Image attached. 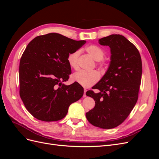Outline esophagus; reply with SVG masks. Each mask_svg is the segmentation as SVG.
<instances>
[{"label": "esophagus", "instance_id": "obj_1", "mask_svg": "<svg viewBox=\"0 0 159 159\" xmlns=\"http://www.w3.org/2000/svg\"><path fill=\"white\" fill-rule=\"evenodd\" d=\"M86 91H87V89H84V95H83L84 98H85V97H86Z\"/></svg>", "mask_w": 159, "mask_h": 159}]
</instances>
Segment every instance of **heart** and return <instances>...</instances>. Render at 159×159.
Listing matches in <instances>:
<instances>
[{
    "label": "heart",
    "instance_id": "b5f03b06",
    "mask_svg": "<svg viewBox=\"0 0 159 159\" xmlns=\"http://www.w3.org/2000/svg\"><path fill=\"white\" fill-rule=\"evenodd\" d=\"M86 51L95 61H101L103 59L105 52L102 48L96 45H90L86 48ZM80 50H78L72 52L68 54L67 60L71 68L78 70L79 57ZM103 65V64H102ZM100 78V74L98 71L92 70L90 71H80L72 76L74 81L78 82L85 88H89L94 85Z\"/></svg>",
    "mask_w": 159,
    "mask_h": 159
}]
</instances>
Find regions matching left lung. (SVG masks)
Instances as JSON below:
<instances>
[{
	"label": "left lung",
	"instance_id": "1",
	"mask_svg": "<svg viewBox=\"0 0 159 159\" xmlns=\"http://www.w3.org/2000/svg\"><path fill=\"white\" fill-rule=\"evenodd\" d=\"M99 43L109 46L111 61L106 73L94 85L99 92H86L95 105L85 116L93 125L109 129L121 124L137 102L142 61L137 48L122 35L111 34L101 38Z\"/></svg>",
	"mask_w": 159,
	"mask_h": 159
}]
</instances>
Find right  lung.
<instances>
[{"instance_id":"right-lung-1","label":"right lung","mask_w":159,"mask_h":159,"mask_svg":"<svg viewBox=\"0 0 159 159\" xmlns=\"http://www.w3.org/2000/svg\"><path fill=\"white\" fill-rule=\"evenodd\" d=\"M85 40L76 41L57 33L38 36L28 44L19 66L20 95L26 109L43 121H56L84 95L78 83L69 85L71 73L67 57Z\"/></svg>"}]
</instances>
